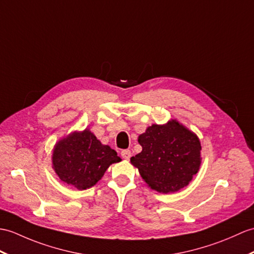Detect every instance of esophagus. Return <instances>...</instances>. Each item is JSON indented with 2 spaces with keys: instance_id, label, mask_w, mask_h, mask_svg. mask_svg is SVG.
Listing matches in <instances>:
<instances>
[{
  "instance_id": "esophagus-1",
  "label": "esophagus",
  "mask_w": 254,
  "mask_h": 254,
  "mask_svg": "<svg viewBox=\"0 0 254 254\" xmlns=\"http://www.w3.org/2000/svg\"><path fill=\"white\" fill-rule=\"evenodd\" d=\"M121 156H122L123 159H126V160H128V159L131 158V156H132V152H131V150L125 149V150L121 151Z\"/></svg>"
}]
</instances>
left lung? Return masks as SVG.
I'll list each match as a JSON object with an SVG mask.
<instances>
[{
    "mask_svg": "<svg viewBox=\"0 0 254 254\" xmlns=\"http://www.w3.org/2000/svg\"><path fill=\"white\" fill-rule=\"evenodd\" d=\"M141 151L131 158L151 190L175 192L187 186L201 164L199 137L178 120L152 125L138 136Z\"/></svg>",
    "mask_w": 254,
    "mask_h": 254,
    "instance_id": "1",
    "label": "left lung"
}]
</instances>
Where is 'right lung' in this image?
<instances>
[{
    "label": "right lung",
    "mask_w": 254,
    "mask_h": 254,
    "mask_svg": "<svg viewBox=\"0 0 254 254\" xmlns=\"http://www.w3.org/2000/svg\"><path fill=\"white\" fill-rule=\"evenodd\" d=\"M120 161L116 150L100 143L88 128L61 138L52 155V168L58 178L78 190L95 185L111 164Z\"/></svg>",
    "instance_id": "obj_1"
}]
</instances>
